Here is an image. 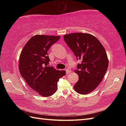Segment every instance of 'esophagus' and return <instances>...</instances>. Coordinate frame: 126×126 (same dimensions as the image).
Wrapping results in <instances>:
<instances>
[{"label":"esophagus","mask_w":126,"mask_h":126,"mask_svg":"<svg viewBox=\"0 0 126 126\" xmlns=\"http://www.w3.org/2000/svg\"><path fill=\"white\" fill-rule=\"evenodd\" d=\"M65 71H66V74H69L71 71L70 70H69V69H65Z\"/></svg>","instance_id":"1"}]
</instances>
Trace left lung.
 <instances>
[{"mask_svg":"<svg viewBox=\"0 0 126 126\" xmlns=\"http://www.w3.org/2000/svg\"><path fill=\"white\" fill-rule=\"evenodd\" d=\"M63 38L77 60L81 61L75 70L79 81L74 89L81 94L90 93L100 83L108 69L106 50L100 42L89 33H70Z\"/></svg>","mask_w":126,"mask_h":126,"instance_id":"8db88e82","label":"left lung"}]
</instances>
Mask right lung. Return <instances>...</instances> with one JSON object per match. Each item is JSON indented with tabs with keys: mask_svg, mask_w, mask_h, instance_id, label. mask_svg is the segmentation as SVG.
<instances>
[{
	"mask_svg": "<svg viewBox=\"0 0 126 126\" xmlns=\"http://www.w3.org/2000/svg\"><path fill=\"white\" fill-rule=\"evenodd\" d=\"M60 36L35 35L29 40L20 53L19 70L32 89L44 97L53 95L57 89L59 79L65 70H57L49 64L47 51Z\"/></svg>",
	"mask_w": 126,
	"mask_h": 126,
	"instance_id": "obj_1",
	"label": "right lung"
}]
</instances>
